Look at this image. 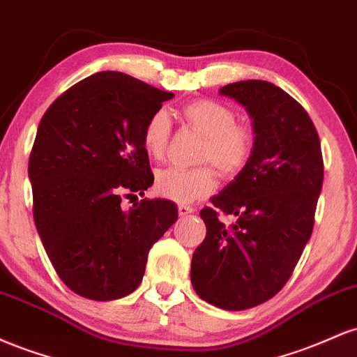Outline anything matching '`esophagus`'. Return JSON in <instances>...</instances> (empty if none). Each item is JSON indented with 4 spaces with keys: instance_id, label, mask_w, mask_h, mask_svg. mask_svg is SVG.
Returning a JSON list of instances; mask_svg holds the SVG:
<instances>
[{
    "instance_id": "34e87169",
    "label": "esophagus",
    "mask_w": 357,
    "mask_h": 357,
    "mask_svg": "<svg viewBox=\"0 0 357 357\" xmlns=\"http://www.w3.org/2000/svg\"><path fill=\"white\" fill-rule=\"evenodd\" d=\"M192 211H195V208L188 206V204H179V206H178V213H179V216H186V215H191Z\"/></svg>"
}]
</instances>
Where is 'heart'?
Listing matches in <instances>:
<instances>
[{"instance_id": "b5f03b06", "label": "heart", "mask_w": 357, "mask_h": 357, "mask_svg": "<svg viewBox=\"0 0 357 357\" xmlns=\"http://www.w3.org/2000/svg\"><path fill=\"white\" fill-rule=\"evenodd\" d=\"M183 117L204 136L199 149V161H210L225 176L243 169L253 151V132L247 124L236 122L230 105L213 99L192 100L183 107ZM171 139V119L159 109L147 119L142 130V146L153 159L165 158ZM216 186V174L211 166L203 165L191 169L166 167L155 176V191L162 198L176 203H192L210 195Z\"/></svg>"}]
</instances>
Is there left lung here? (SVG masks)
I'll list each match as a JSON object with an SVG mask.
<instances>
[{"mask_svg": "<svg viewBox=\"0 0 357 357\" xmlns=\"http://www.w3.org/2000/svg\"><path fill=\"white\" fill-rule=\"evenodd\" d=\"M252 117L255 142L247 165L203 208L206 236L192 253L191 284L208 304L245 310L287 284L307 241L322 190L321 141L309 114L265 80L220 89ZM220 211L237 216L227 227Z\"/></svg>", "mask_w": 357, "mask_h": 357, "instance_id": "1", "label": "left lung"}]
</instances>
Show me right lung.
Listing matches in <instances>:
<instances>
[{
	"label": "right lung",
	"mask_w": 357,
	"mask_h": 357,
	"mask_svg": "<svg viewBox=\"0 0 357 357\" xmlns=\"http://www.w3.org/2000/svg\"><path fill=\"white\" fill-rule=\"evenodd\" d=\"M174 93L121 72L80 80L48 107L28 162L40 238L68 289L116 301L137 289L147 253L178 220L169 199L122 196L154 183L142 146L147 119Z\"/></svg>",
	"instance_id": "add662e5"
}]
</instances>
